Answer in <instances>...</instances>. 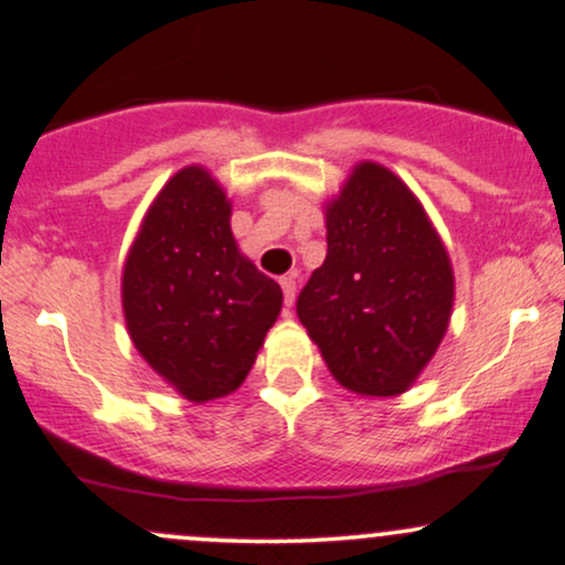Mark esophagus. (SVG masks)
I'll return each mask as SVG.
<instances>
[{
    "instance_id": "obj_1",
    "label": "esophagus",
    "mask_w": 565,
    "mask_h": 565,
    "mask_svg": "<svg viewBox=\"0 0 565 565\" xmlns=\"http://www.w3.org/2000/svg\"><path fill=\"white\" fill-rule=\"evenodd\" d=\"M281 289H284V302L291 308V302H295V295H297L295 276H281Z\"/></svg>"
}]
</instances>
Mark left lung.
<instances>
[{"mask_svg":"<svg viewBox=\"0 0 565 565\" xmlns=\"http://www.w3.org/2000/svg\"><path fill=\"white\" fill-rule=\"evenodd\" d=\"M323 215L327 260L297 297V316L345 391L406 393L449 329V252L423 201L377 161H359Z\"/></svg>","mask_w":565,"mask_h":565,"instance_id":"obj_1","label":"left lung"}]
</instances>
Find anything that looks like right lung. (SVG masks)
<instances>
[{
  "label": "right lung",
  "mask_w": 565,
  "mask_h": 565,
  "mask_svg": "<svg viewBox=\"0 0 565 565\" xmlns=\"http://www.w3.org/2000/svg\"><path fill=\"white\" fill-rule=\"evenodd\" d=\"M281 302L238 249L223 185L199 164L174 172L121 270L127 332L146 364L185 401L223 398L246 380Z\"/></svg>",
  "instance_id": "obj_1"
}]
</instances>
